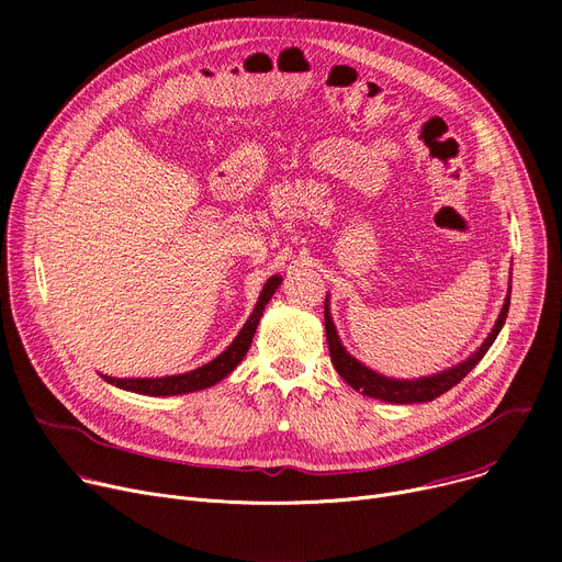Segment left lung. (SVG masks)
Segmentation results:
<instances>
[{
    "mask_svg": "<svg viewBox=\"0 0 562 562\" xmlns=\"http://www.w3.org/2000/svg\"><path fill=\"white\" fill-rule=\"evenodd\" d=\"M508 307H510V289H508L506 303H504V307H501V314L494 323L490 337L483 341V346L474 352V356H471L464 362H460V364H456V367H451V369H447V371H439L435 375L419 378V380H394V378H385V375H380V373L367 369L341 346L337 328L333 323V316H330L328 299H326V312H323V316H326V337H328V348H330V360H333L337 373L348 382L352 390L362 392L364 396L403 405V403L435 401L437 396H441L445 392H449L451 387H456L458 382L483 360V356L494 344L496 335L501 333V328H504V323H506Z\"/></svg>",
    "mask_w": 562,
    "mask_h": 562,
    "instance_id": "obj_1",
    "label": "left lung"
}]
</instances>
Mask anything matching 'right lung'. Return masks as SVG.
I'll use <instances>...</instances> for the list:
<instances>
[{"mask_svg":"<svg viewBox=\"0 0 562 562\" xmlns=\"http://www.w3.org/2000/svg\"><path fill=\"white\" fill-rule=\"evenodd\" d=\"M282 278L273 276L266 280L261 293H259V301L252 310V314L248 316L246 326L241 328V333L234 337V341L221 352L216 360H212L210 364L198 367L195 371L189 373H180V375H166V378H111V375H102L111 385L127 390V392H136V394H145V396H177V394H191L198 390H206L216 385L218 380H223L227 373H232L239 364L246 352L252 344L255 330L259 326V318L263 314L266 303L271 301V296L276 293V289L280 286Z\"/></svg>","mask_w":562,"mask_h":562,"instance_id":"right-lung-1","label":"right lung"}]
</instances>
